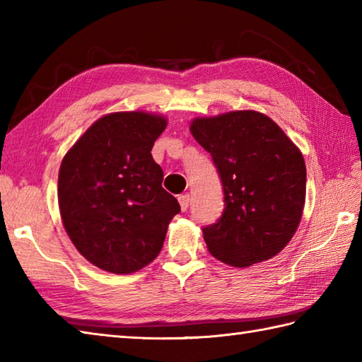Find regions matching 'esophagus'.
I'll use <instances>...</instances> for the list:
<instances>
[{
	"label": "esophagus",
	"instance_id": "obj_1",
	"mask_svg": "<svg viewBox=\"0 0 362 362\" xmlns=\"http://www.w3.org/2000/svg\"><path fill=\"white\" fill-rule=\"evenodd\" d=\"M179 204H180L182 211H187L188 206H189V194L179 196Z\"/></svg>",
	"mask_w": 362,
	"mask_h": 362
}]
</instances>
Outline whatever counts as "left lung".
I'll use <instances>...</instances> for the list:
<instances>
[{"mask_svg":"<svg viewBox=\"0 0 362 362\" xmlns=\"http://www.w3.org/2000/svg\"><path fill=\"white\" fill-rule=\"evenodd\" d=\"M189 129L211 153L224 189L221 218L202 228L211 255L235 267L275 257L302 219V152L271 118L253 110L196 118Z\"/></svg>","mask_w":362,"mask_h":362,"instance_id":"1","label":"left lung"}]
</instances>
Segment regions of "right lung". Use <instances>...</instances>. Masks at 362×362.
I'll list each match as a JSON object with an SVG mask.
<instances>
[{
    "mask_svg": "<svg viewBox=\"0 0 362 362\" xmlns=\"http://www.w3.org/2000/svg\"><path fill=\"white\" fill-rule=\"evenodd\" d=\"M165 127L157 115L110 113L88 127L60 165L66 233L81 255L107 272L130 274L149 264L180 213L151 153Z\"/></svg>",
    "mask_w": 362,
    "mask_h": 362,
    "instance_id": "obj_1",
    "label": "right lung"
}]
</instances>
